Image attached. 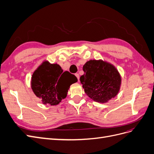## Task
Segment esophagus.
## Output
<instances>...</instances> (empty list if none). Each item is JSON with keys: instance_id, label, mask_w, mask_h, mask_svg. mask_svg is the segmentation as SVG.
<instances>
[{"instance_id": "34e87169", "label": "esophagus", "mask_w": 154, "mask_h": 154, "mask_svg": "<svg viewBox=\"0 0 154 154\" xmlns=\"http://www.w3.org/2000/svg\"><path fill=\"white\" fill-rule=\"evenodd\" d=\"M75 76H76V78H78V81H79V80H80V75H79V74H78V73L75 74Z\"/></svg>"}]
</instances>
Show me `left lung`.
Segmentation results:
<instances>
[{
	"mask_svg": "<svg viewBox=\"0 0 154 154\" xmlns=\"http://www.w3.org/2000/svg\"><path fill=\"white\" fill-rule=\"evenodd\" d=\"M80 82L86 94L97 103H105L118 95L122 76L112 63L103 60H91L83 66Z\"/></svg>",
	"mask_w": 154,
	"mask_h": 154,
	"instance_id": "1",
	"label": "left lung"
}]
</instances>
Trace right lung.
<instances>
[{
  "mask_svg": "<svg viewBox=\"0 0 154 154\" xmlns=\"http://www.w3.org/2000/svg\"><path fill=\"white\" fill-rule=\"evenodd\" d=\"M77 82L74 74L63 72L58 64L44 60L32 73L31 87L44 105L54 106L66 98L70 86Z\"/></svg>",
  "mask_w": 154,
  "mask_h": 154,
  "instance_id": "right-lung-1",
  "label": "right lung"
}]
</instances>
